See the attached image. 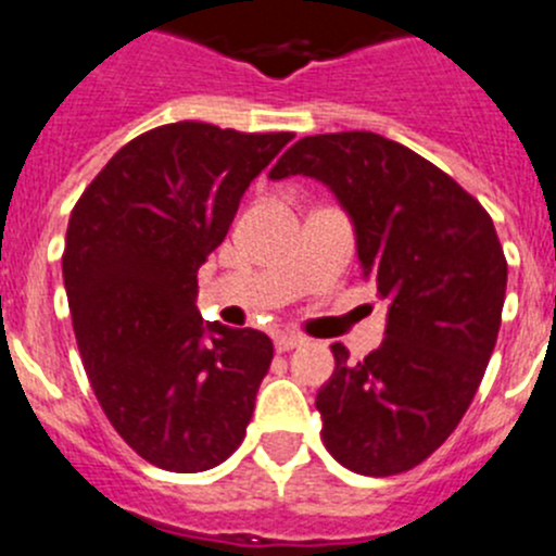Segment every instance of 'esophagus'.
<instances>
[{"mask_svg": "<svg viewBox=\"0 0 556 556\" xmlns=\"http://www.w3.org/2000/svg\"><path fill=\"white\" fill-rule=\"evenodd\" d=\"M274 344H277V353H290V350L304 344V337H301V333H279V337L274 339Z\"/></svg>", "mask_w": 556, "mask_h": 556, "instance_id": "obj_1", "label": "esophagus"}]
</instances>
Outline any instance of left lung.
<instances>
[{
	"label": "left lung",
	"mask_w": 556,
	"mask_h": 556,
	"mask_svg": "<svg viewBox=\"0 0 556 556\" xmlns=\"http://www.w3.org/2000/svg\"><path fill=\"white\" fill-rule=\"evenodd\" d=\"M331 187L358 257L391 299L386 339L364 361L333 342L317 391L323 443L358 476L413 470L459 427L503 320L508 261L492 217L448 174L377 132L306 135L271 168Z\"/></svg>",
	"instance_id": "1"
}]
</instances>
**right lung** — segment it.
<instances>
[{"mask_svg": "<svg viewBox=\"0 0 556 556\" xmlns=\"http://www.w3.org/2000/svg\"><path fill=\"white\" fill-rule=\"evenodd\" d=\"M290 138L163 124L118 149L70 214L62 274L86 377L149 465L212 470L244 440L274 344L255 328L203 326L198 268Z\"/></svg>", "mask_w": 556, "mask_h": 556, "instance_id": "obj_1", "label": "right lung"}]
</instances>
